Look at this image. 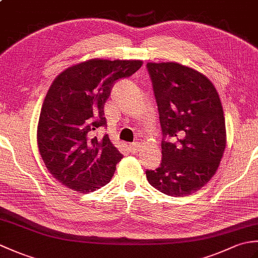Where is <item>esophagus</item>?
I'll return each instance as SVG.
<instances>
[{
  "label": "esophagus",
  "mask_w": 258,
  "mask_h": 258,
  "mask_svg": "<svg viewBox=\"0 0 258 258\" xmlns=\"http://www.w3.org/2000/svg\"><path fill=\"white\" fill-rule=\"evenodd\" d=\"M139 149H140V143H139V142H135V143H132V144L128 145V151L131 153H136V152L139 151Z\"/></svg>",
  "instance_id": "1"
}]
</instances>
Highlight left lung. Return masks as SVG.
I'll return each mask as SVG.
<instances>
[{"label": "left lung", "instance_id": "8db88e82", "mask_svg": "<svg viewBox=\"0 0 258 258\" xmlns=\"http://www.w3.org/2000/svg\"><path fill=\"white\" fill-rule=\"evenodd\" d=\"M162 128V163L146 169L149 183L171 196L202 188L220 166L225 118L215 87L182 64L147 63Z\"/></svg>", "mask_w": 258, "mask_h": 258}]
</instances>
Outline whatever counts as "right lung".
I'll return each instance as SVG.
<instances>
[{"instance_id":"obj_1","label":"right lung","mask_w":258,"mask_h":258,"mask_svg":"<svg viewBox=\"0 0 258 258\" xmlns=\"http://www.w3.org/2000/svg\"><path fill=\"white\" fill-rule=\"evenodd\" d=\"M141 67L136 59H90L54 80L41 109L37 144L46 168L59 183L86 193L112 179L123 154L107 134L102 139L92 134L106 125L104 104L113 84Z\"/></svg>"}]
</instances>
